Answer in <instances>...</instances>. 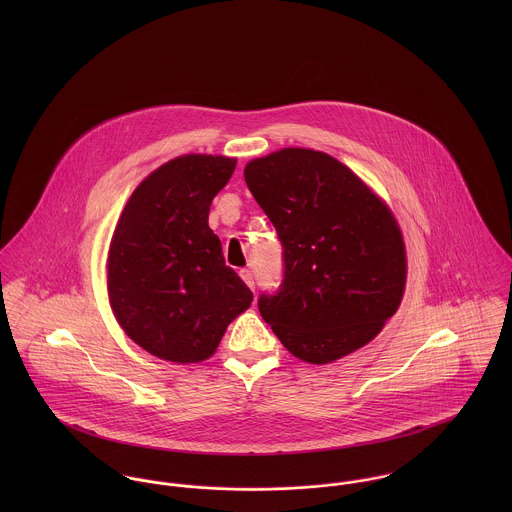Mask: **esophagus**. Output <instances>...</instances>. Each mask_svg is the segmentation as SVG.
<instances>
[{
  "instance_id": "obj_1",
  "label": "esophagus",
  "mask_w": 512,
  "mask_h": 512,
  "mask_svg": "<svg viewBox=\"0 0 512 512\" xmlns=\"http://www.w3.org/2000/svg\"><path fill=\"white\" fill-rule=\"evenodd\" d=\"M240 278L254 292V276H252V272L250 270H240Z\"/></svg>"
}]
</instances>
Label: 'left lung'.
<instances>
[{"instance_id": "1", "label": "left lung", "mask_w": 512, "mask_h": 512, "mask_svg": "<svg viewBox=\"0 0 512 512\" xmlns=\"http://www.w3.org/2000/svg\"><path fill=\"white\" fill-rule=\"evenodd\" d=\"M286 274L260 313L293 357L329 365L368 345L404 297L408 258L386 201L329 153L284 147L246 163Z\"/></svg>"}]
</instances>
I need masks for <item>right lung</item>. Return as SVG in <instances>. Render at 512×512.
<instances>
[{
    "instance_id": "1",
    "label": "right lung",
    "mask_w": 512,
    "mask_h": 512,
    "mask_svg": "<svg viewBox=\"0 0 512 512\" xmlns=\"http://www.w3.org/2000/svg\"><path fill=\"white\" fill-rule=\"evenodd\" d=\"M234 167L226 155H179L147 175L116 222L108 301L122 331L157 359H211L226 327L252 303L209 226L211 203Z\"/></svg>"
}]
</instances>
